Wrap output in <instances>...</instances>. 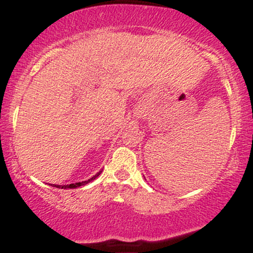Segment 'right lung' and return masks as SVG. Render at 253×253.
<instances>
[{
	"label": "right lung",
	"mask_w": 253,
	"mask_h": 253,
	"mask_svg": "<svg viewBox=\"0 0 253 253\" xmlns=\"http://www.w3.org/2000/svg\"><path fill=\"white\" fill-rule=\"evenodd\" d=\"M102 172V171H98V172L96 173V175L95 176H92L91 178L90 179H86V181H83V182H77V183H72V184H66V185H53V187H56V188H62V189H68V188H70V189H74V188H78V187H81V185H85V184H88V183H90L92 181V179H95L96 178L97 176H100V173Z\"/></svg>",
	"instance_id": "1"
}]
</instances>
